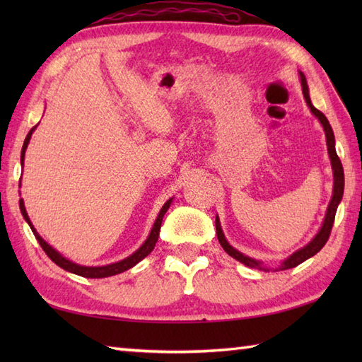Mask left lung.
I'll list each match as a JSON object with an SVG mask.
<instances>
[{"label": "left lung", "instance_id": "obj_1", "mask_svg": "<svg viewBox=\"0 0 362 362\" xmlns=\"http://www.w3.org/2000/svg\"><path fill=\"white\" fill-rule=\"evenodd\" d=\"M298 76H300V83H302V91H303L305 101H306V104H308L311 113L320 121L322 127H324V130H325L328 157H329V161H332V169H333V194H332V201H329V204H328V209H327V213H325L324 222H322V227H320V230L317 232V235L314 236L308 244L303 245L302 249L296 250L294 253H292V255H289L288 258H284L281 261L280 267H279L280 271H284V269H291V267H296L298 264H302L303 261L314 257L322 247H324L325 243L328 241L329 233H332L337 205L341 204L342 194H344V168H342V163H341L339 157H337V153H336L333 129H332V126H329V122H328L325 115L322 113V112H319L316 107L313 105L311 98H310V88H308V83H306L305 74L302 71H298ZM216 233H218V240H219V244L222 245V249H224L230 257L238 259L244 266L257 267V269H261V271H269L267 267L263 266V261L255 259V258H252L249 255H244L243 252L236 250L235 247H232V245H230V243L227 241L224 232H222V227H221V222H219L218 216H216Z\"/></svg>", "mask_w": 362, "mask_h": 362}]
</instances>
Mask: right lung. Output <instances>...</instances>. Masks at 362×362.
<instances>
[{
  "mask_svg": "<svg viewBox=\"0 0 362 362\" xmlns=\"http://www.w3.org/2000/svg\"><path fill=\"white\" fill-rule=\"evenodd\" d=\"M35 127L37 126H34L33 129L29 130V134L26 135V140H25V143H23L21 168H23V165H25V152L28 149V144L30 141V136H33V132L35 130ZM18 187H21V180H20V185ZM171 202H173V197L169 199V201H166L163 206H161L158 216H157L156 222H153V226L151 228V233H149L148 238H146V241L140 245V249H136L132 253V255H129L127 258L118 261V263H112V264H107V266H81V264L73 263L71 259L65 258L62 253H59L56 249H52L51 245L46 243L40 235L37 233L35 227L33 226V222H30V219L28 216V211H26V206H25V202H23V199H20V210H21L23 218H25V221L29 224L30 230H33V233L35 236V240L38 241V244L42 245V249L45 250L46 255H48L51 258V261H54V263H56L59 267H62V269H65V271L71 272V274L86 276V279H105V276H112V275H117V274H121V272L127 271V269L134 267L135 264L140 263L143 258H146V257L149 255V253L153 250V247H156V243L158 241V233H160L161 221H163L165 213L168 211L169 206H171Z\"/></svg>",
  "mask_w": 362,
  "mask_h": 362,
  "instance_id": "1",
  "label": "right lung"
}]
</instances>
